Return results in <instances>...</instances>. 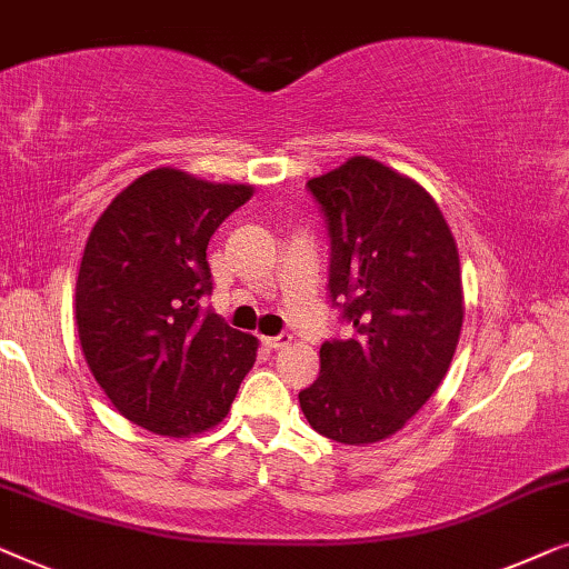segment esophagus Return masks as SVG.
Listing matches in <instances>:
<instances>
[{"label": "esophagus", "mask_w": 569, "mask_h": 569, "mask_svg": "<svg viewBox=\"0 0 569 569\" xmlns=\"http://www.w3.org/2000/svg\"><path fill=\"white\" fill-rule=\"evenodd\" d=\"M288 342H291V335H276V338H262V346H266L268 350H278V348L288 346Z\"/></svg>", "instance_id": "1"}]
</instances>
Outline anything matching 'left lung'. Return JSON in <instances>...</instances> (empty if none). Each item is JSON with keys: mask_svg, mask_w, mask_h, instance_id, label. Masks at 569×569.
Returning <instances> with one entry per match:
<instances>
[{"mask_svg": "<svg viewBox=\"0 0 569 569\" xmlns=\"http://www.w3.org/2000/svg\"><path fill=\"white\" fill-rule=\"evenodd\" d=\"M307 188L330 229V296L353 335L319 348L301 410L338 443L383 441L433 397L459 346L456 239L433 196L376 159L350 157Z\"/></svg>", "mask_w": 569, "mask_h": 569, "instance_id": "left-lung-1", "label": "left lung"}]
</instances>
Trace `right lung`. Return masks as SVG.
<instances>
[{
  "instance_id": "add662e5",
  "label": "right lung",
  "mask_w": 569,
  "mask_h": 569,
  "mask_svg": "<svg viewBox=\"0 0 569 569\" xmlns=\"http://www.w3.org/2000/svg\"><path fill=\"white\" fill-rule=\"evenodd\" d=\"M252 186L159 167L121 190L87 239L74 317L84 361L126 420L190 438L229 415L258 338L201 311L208 239Z\"/></svg>"
}]
</instances>
